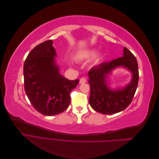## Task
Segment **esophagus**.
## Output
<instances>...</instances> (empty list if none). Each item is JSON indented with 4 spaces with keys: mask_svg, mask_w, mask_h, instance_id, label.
Listing matches in <instances>:
<instances>
[{
    "mask_svg": "<svg viewBox=\"0 0 159 159\" xmlns=\"http://www.w3.org/2000/svg\"><path fill=\"white\" fill-rule=\"evenodd\" d=\"M86 81H87V80H86L85 78H81L80 80V84H84V83L86 82Z\"/></svg>",
    "mask_w": 159,
    "mask_h": 159,
    "instance_id": "34e87169",
    "label": "esophagus"
}]
</instances>
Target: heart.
Returning <instances> with one entry per match:
<instances>
[{"label": "heart", "mask_w": 159, "mask_h": 159, "mask_svg": "<svg viewBox=\"0 0 159 159\" xmlns=\"http://www.w3.org/2000/svg\"><path fill=\"white\" fill-rule=\"evenodd\" d=\"M96 54V51L95 50H91L88 51H84L78 53L74 56V60L76 61H81L85 60H88L91 57H93Z\"/></svg>", "instance_id": "b5f03b06"}]
</instances>
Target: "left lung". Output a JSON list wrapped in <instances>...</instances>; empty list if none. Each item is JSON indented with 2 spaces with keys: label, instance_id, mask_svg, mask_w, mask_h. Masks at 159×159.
<instances>
[{
  "label": "left lung",
  "instance_id": "obj_1",
  "mask_svg": "<svg viewBox=\"0 0 159 159\" xmlns=\"http://www.w3.org/2000/svg\"><path fill=\"white\" fill-rule=\"evenodd\" d=\"M123 66L131 70L133 78L126 87L112 90L107 85V77L117 66ZM90 95L89 102L95 111L102 114H114L126 109L131 103L139 81L138 64L135 56L127 48L123 56L93 67L89 72Z\"/></svg>",
  "mask_w": 159,
  "mask_h": 159
}]
</instances>
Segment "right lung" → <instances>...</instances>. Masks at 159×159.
I'll return each mask as SVG.
<instances>
[{
  "label": "right lung",
  "instance_id": "obj_1",
  "mask_svg": "<svg viewBox=\"0 0 159 159\" xmlns=\"http://www.w3.org/2000/svg\"><path fill=\"white\" fill-rule=\"evenodd\" d=\"M53 41L36 46L24 64V84L32 106L44 115L61 113L69 107L70 93L80 80H69L59 73Z\"/></svg>",
  "mask_w": 159,
  "mask_h": 159
}]
</instances>
